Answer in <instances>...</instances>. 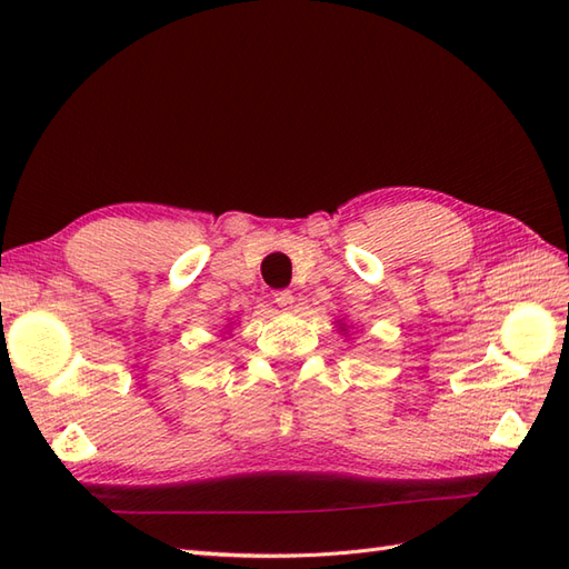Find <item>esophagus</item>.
Segmentation results:
<instances>
[{
	"mask_svg": "<svg viewBox=\"0 0 569 569\" xmlns=\"http://www.w3.org/2000/svg\"><path fill=\"white\" fill-rule=\"evenodd\" d=\"M273 303H276L278 308H281V310H291L293 303H296V298H293L291 291H278V293L273 296Z\"/></svg>",
	"mask_w": 569,
	"mask_h": 569,
	"instance_id": "1",
	"label": "esophagus"
}]
</instances>
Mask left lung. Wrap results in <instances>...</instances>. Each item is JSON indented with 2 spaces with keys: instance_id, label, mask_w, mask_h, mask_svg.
<instances>
[{
  "instance_id": "left-lung-1",
  "label": "left lung",
  "mask_w": 569,
  "mask_h": 569,
  "mask_svg": "<svg viewBox=\"0 0 569 569\" xmlns=\"http://www.w3.org/2000/svg\"><path fill=\"white\" fill-rule=\"evenodd\" d=\"M335 325H337V332L347 337V328H349V325H347L345 320H335Z\"/></svg>"
}]
</instances>
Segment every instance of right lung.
I'll return each mask as SVG.
<instances>
[{
    "label": "right lung",
    "mask_w": 569,
    "mask_h": 569,
    "mask_svg": "<svg viewBox=\"0 0 569 569\" xmlns=\"http://www.w3.org/2000/svg\"><path fill=\"white\" fill-rule=\"evenodd\" d=\"M232 330H234V322H227V328H224L222 335H232Z\"/></svg>",
    "instance_id": "right-lung-1"
}]
</instances>
